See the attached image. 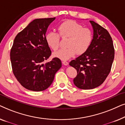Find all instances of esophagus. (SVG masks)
Here are the masks:
<instances>
[{
  "label": "esophagus",
  "mask_w": 125,
  "mask_h": 125,
  "mask_svg": "<svg viewBox=\"0 0 125 125\" xmlns=\"http://www.w3.org/2000/svg\"><path fill=\"white\" fill-rule=\"evenodd\" d=\"M62 63L64 65H66V66L68 65V64H69V62H67V61H63Z\"/></svg>",
  "instance_id": "1"
}]
</instances>
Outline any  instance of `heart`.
<instances>
[{
	"label": "heart",
	"instance_id": "1",
	"mask_svg": "<svg viewBox=\"0 0 125 125\" xmlns=\"http://www.w3.org/2000/svg\"><path fill=\"white\" fill-rule=\"evenodd\" d=\"M59 33L50 32L46 35L47 43L52 50L57 51L60 47V36L68 38L65 49H61L54 53L53 56L61 60H68L77 54H82L89 48L93 39L92 32L89 28L73 20L63 22L58 27Z\"/></svg>",
	"mask_w": 125,
	"mask_h": 125
}]
</instances>
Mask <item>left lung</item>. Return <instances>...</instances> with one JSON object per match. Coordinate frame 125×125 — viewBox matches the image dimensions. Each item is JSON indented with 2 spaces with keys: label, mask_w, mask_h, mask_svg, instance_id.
I'll use <instances>...</instances> for the list:
<instances>
[{
  "label": "left lung",
  "mask_w": 125,
  "mask_h": 125,
  "mask_svg": "<svg viewBox=\"0 0 125 125\" xmlns=\"http://www.w3.org/2000/svg\"><path fill=\"white\" fill-rule=\"evenodd\" d=\"M93 36L89 48L69 65L77 70L74 84L81 89H92L102 84L110 73L114 58V49L108 31L90 20Z\"/></svg>",
  "instance_id": "obj_1"
}]
</instances>
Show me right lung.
Wrapping results in <instances>:
<instances>
[{
	"label": "right lung",
	"mask_w": 125,
	"mask_h": 125,
	"mask_svg": "<svg viewBox=\"0 0 125 125\" xmlns=\"http://www.w3.org/2000/svg\"><path fill=\"white\" fill-rule=\"evenodd\" d=\"M54 19L55 18L33 20L13 41L10 52L13 73L20 84L28 90L40 92L47 89L61 67V61L57 57L43 64L51 55L45 33Z\"/></svg>",
	"instance_id": "add662e5"
}]
</instances>
